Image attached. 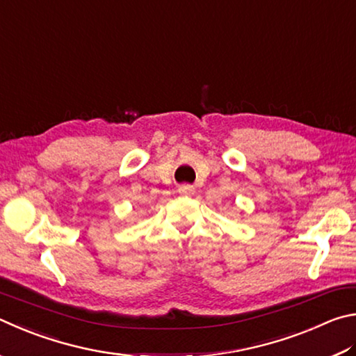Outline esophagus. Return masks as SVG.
<instances>
[{
	"instance_id": "34e87169",
	"label": "esophagus",
	"mask_w": 356,
	"mask_h": 356,
	"mask_svg": "<svg viewBox=\"0 0 356 356\" xmlns=\"http://www.w3.org/2000/svg\"><path fill=\"white\" fill-rule=\"evenodd\" d=\"M178 192L181 195H184V197H192V195L195 194V189L192 188V186H189V184H184V186H179Z\"/></svg>"
}]
</instances>
